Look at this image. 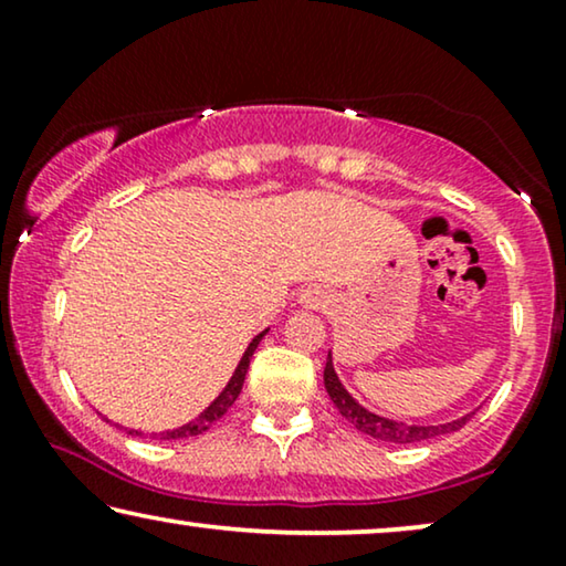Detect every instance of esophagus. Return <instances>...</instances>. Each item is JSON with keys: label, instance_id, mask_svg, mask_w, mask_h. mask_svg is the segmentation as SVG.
<instances>
[{"label": "esophagus", "instance_id": "obj_1", "mask_svg": "<svg viewBox=\"0 0 566 566\" xmlns=\"http://www.w3.org/2000/svg\"><path fill=\"white\" fill-rule=\"evenodd\" d=\"M298 304L306 306V308H324L329 304V296L322 289H306L298 296Z\"/></svg>", "mask_w": 566, "mask_h": 566}]
</instances>
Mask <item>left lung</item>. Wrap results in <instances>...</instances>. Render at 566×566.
I'll return each instance as SVG.
<instances>
[{
	"label": "left lung",
	"instance_id": "1",
	"mask_svg": "<svg viewBox=\"0 0 566 566\" xmlns=\"http://www.w3.org/2000/svg\"><path fill=\"white\" fill-rule=\"evenodd\" d=\"M324 389H327L329 399L335 401V407L339 409V415L345 417L347 422L355 424V430L366 432V436L384 440V443H399V446H409V443H424L430 438H440L448 436V432L461 430L463 424L471 420V415L455 417L451 422H440V424H409L401 420H391V417L376 415L360 405L358 399H353V394L345 389L339 376L335 374V363H332V350L327 355V366H324Z\"/></svg>",
	"mask_w": 566,
	"mask_h": 566
}]
</instances>
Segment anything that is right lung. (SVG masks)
Segmentation results:
<instances>
[{"label":"right lung","instance_id":"right-lung-1","mask_svg":"<svg viewBox=\"0 0 566 566\" xmlns=\"http://www.w3.org/2000/svg\"><path fill=\"white\" fill-rule=\"evenodd\" d=\"M268 335V329H262L258 337H252V343L247 345V350H244V355H242V360H239V366L234 368V374H231V378H229V384L223 386V391L219 394V397H216L211 405H208L203 412H200L196 420H190V422H185V424H180V428H175V430H165V432H151V438H159V440H177V438H190V436H200V432H206L208 428H211V424L216 422V420H221L223 415L229 412V407L234 405L237 401V397H239V391H242V386H244V376H247V368H250V360H252V355H254V350H258V345H260V339ZM120 428V424H118ZM128 436H136V438H144V432L142 430H128Z\"/></svg>","mask_w":566,"mask_h":566}]
</instances>
